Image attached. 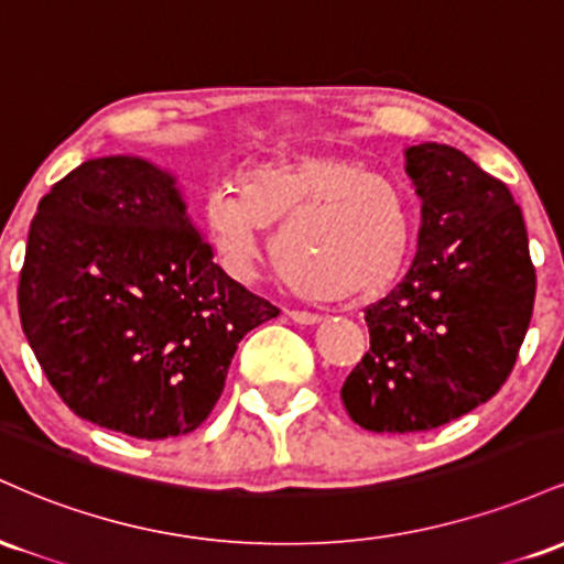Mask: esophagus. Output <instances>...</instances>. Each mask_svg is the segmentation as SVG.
Returning a JSON list of instances; mask_svg holds the SVG:
<instances>
[{"instance_id":"34e87169","label":"esophagus","mask_w":564,"mask_h":564,"mask_svg":"<svg viewBox=\"0 0 564 564\" xmlns=\"http://www.w3.org/2000/svg\"><path fill=\"white\" fill-rule=\"evenodd\" d=\"M286 315L294 323H300V326H315V323H321V315L304 313V310H286Z\"/></svg>"}]
</instances>
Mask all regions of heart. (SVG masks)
I'll use <instances>...</instances> for the list:
<instances>
[{"label": "heart", "mask_w": 564, "mask_h": 564, "mask_svg": "<svg viewBox=\"0 0 564 564\" xmlns=\"http://www.w3.org/2000/svg\"><path fill=\"white\" fill-rule=\"evenodd\" d=\"M204 225L230 275L251 278L278 232V264L296 286L328 302L384 294L405 270L413 206L403 185L341 153L254 166L238 187H217Z\"/></svg>", "instance_id": "heart-1"}]
</instances>
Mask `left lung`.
<instances>
[{
  "label": "left lung",
  "instance_id": "1",
  "mask_svg": "<svg viewBox=\"0 0 564 564\" xmlns=\"http://www.w3.org/2000/svg\"><path fill=\"white\" fill-rule=\"evenodd\" d=\"M405 174L422 200L416 257L366 310L371 352L341 403L368 432H426L501 390L535 300L522 209L501 180L440 142L408 145Z\"/></svg>",
  "mask_w": 564,
  "mask_h": 564
}]
</instances>
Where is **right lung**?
Returning a JSON list of instances; mask_svg holds the SVG:
<instances>
[{
  "instance_id": "add662e5",
  "label": "right lung",
  "mask_w": 564,
  "mask_h": 564,
  "mask_svg": "<svg viewBox=\"0 0 564 564\" xmlns=\"http://www.w3.org/2000/svg\"><path fill=\"white\" fill-rule=\"evenodd\" d=\"M212 257L177 177L132 153L84 161L39 200L18 310L76 416L140 440L209 416L238 341L278 315Z\"/></svg>"
}]
</instances>
